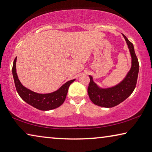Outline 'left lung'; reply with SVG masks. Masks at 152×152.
I'll use <instances>...</instances> for the list:
<instances>
[{
	"label": "left lung",
	"mask_w": 152,
	"mask_h": 152,
	"mask_svg": "<svg viewBox=\"0 0 152 152\" xmlns=\"http://www.w3.org/2000/svg\"><path fill=\"white\" fill-rule=\"evenodd\" d=\"M124 39L128 45L132 57V66L126 78L116 86L102 89L99 87L89 76L90 83L88 87V94L91 102L96 105L102 107L111 108L119 104L128 98L134 90L139 74V61L136 56L134 46L125 35Z\"/></svg>",
	"instance_id": "8db88e82"
}]
</instances>
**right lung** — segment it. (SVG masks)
<instances>
[{
  "mask_svg": "<svg viewBox=\"0 0 152 152\" xmlns=\"http://www.w3.org/2000/svg\"><path fill=\"white\" fill-rule=\"evenodd\" d=\"M16 59L15 57L12 67V74L18 94L27 104L41 110H50L56 108L64 102L69 85L75 79L67 81L56 91L50 94H37L27 89L22 85L16 73Z\"/></svg>",
  "mask_w": 152,
  "mask_h": 152,
  "instance_id": "right-lung-1",
  "label": "right lung"
}]
</instances>
